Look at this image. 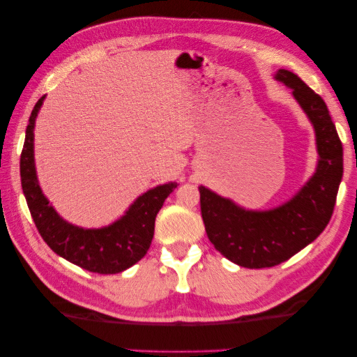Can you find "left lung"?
Here are the masks:
<instances>
[{"mask_svg": "<svg viewBox=\"0 0 357 357\" xmlns=\"http://www.w3.org/2000/svg\"><path fill=\"white\" fill-rule=\"evenodd\" d=\"M275 79L293 90L314 128L317 172L293 199L264 212L245 210L199 186L208 241L225 258L248 268L282 264L312 243L329 223L343 175L342 140L323 98L286 69H280Z\"/></svg>", "mask_w": 357, "mask_h": 357, "instance_id": "obj_1", "label": "left lung"}]
</instances>
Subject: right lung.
<instances>
[{"mask_svg":"<svg viewBox=\"0 0 357 357\" xmlns=\"http://www.w3.org/2000/svg\"><path fill=\"white\" fill-rule=\"evenodd\" d=\"M44 98L39 99L30 115L20 155L22 190L34 225L44 242L58 256L73 264L104 275L123 272L142 259L149 251L156 215L166 197L177 188V183H165L144 192L123 217L101 229H84L64 221L40 191L34 167L33 130Z\"/></svg>","mask_w":357,"mask_h":357,"instance_id":"obj_1","label":"right lung"}]
</instances>
